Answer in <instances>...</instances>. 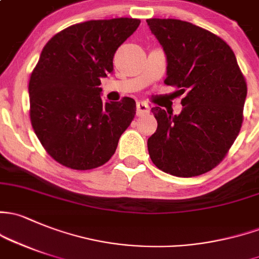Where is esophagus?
Returning <instances> with one entry per match:
<instances>
[{
	"mask_svg": "<svg viewBox=\"0 0 259 259\" xmlns=\"http://www.w3.org/2000/svg\"><path fill=\"white\" fill-rule=\"evenodd\" d=\"M149 111H150V107H149L146 103H144V102L137 103V114L139 116L144 115V114H148Z\"/></svg>",
	"mask_w": 259,
	"mask_h": 259,
	"instance_id": "1",
	"label": "esophagus"
}]
</instances>
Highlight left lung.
<instances>
[{"label": "left lung", "instance_id": "1", "mask_svg": "<svg viewBox=\"0 0 259 259\" xmlns=\"http://www.w3.org/2000/svg\"><path fill=\"white\" fill-rule=\"evenodd\" d=\"M146 22L167 59L164 83L185 94L179 115L151 109L157 129L148 139L149 155L166 174L202 175L225 159L238 137L246 79L230 46L212 32L172 18Z\"/></svg>", "mask_w": 259, "mask_h": 259}]
</instances>
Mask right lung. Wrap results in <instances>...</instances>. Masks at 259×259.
Wrapping results in <instances>:
<instances>
[{
  "label": "right lung",
  "mask_w": 259,
  "mask_h": 259,
  "mask_svg": "<svg viewBox=\"0 0 259 259\" xmlns=\"http://www.w3.org/2000/svg\"><path fill=\"white\" fill-rule=\"evenodd\" d=\"M139 24L127 17L87 21L58 32L43 48L29 78V118L45 150L65 167L104 165L132 124L135 100L104 104L99 85Z\"/></svg>",
  "instance_id": "add662e5"
}]
</instances>
